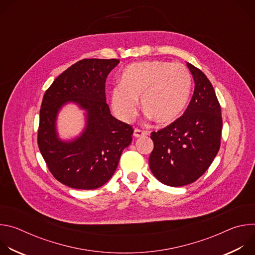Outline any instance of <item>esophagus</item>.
<instances>
[{
    "label": "esophagus",
    "instance_id": "1",
    "mask_svg": "<svg viewBox=\"0 0 255 255\" xmlns=\"http://www.w3.org/2000/svg\"><path fill=\"white\" fill-rule=\"evenodd\" d=\"M148 133L146 131H143V130H140V129H134L133 131V136L138 138V137H142V136H146Z\"/></svg>",
    "mask_w": 255,
    "mask_h": 255
}]
</instances>
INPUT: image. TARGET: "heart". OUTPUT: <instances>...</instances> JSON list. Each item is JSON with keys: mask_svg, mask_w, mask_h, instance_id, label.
Masks as SVG:
<instances>
[{"mask_svg": "<svg viewBox=\"0 0 255 255\" xmlns=\"http://www.w3.org/2000/svg\"><path fill=\"white\" fill-rule=\"evenodd\" d=\"M192 78L180 63L163 60H145L129 64L122 72L120 86L111 93L112 108L124 122L133 120L137 100L142 111L156 124L175 121L189 103Z\"/></svg>", "mask_w": 255, "mask_h": 255, "instance_id": "b5f03b06", "label": "heart"}]
</instances>
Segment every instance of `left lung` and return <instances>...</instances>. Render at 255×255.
<instances>
[{
  "label": "left lung",
  "mask_w": 255,
  "mask_h": 255,
  "mask_svg": "<svg viewBox=\"0 0 255 255\" xmlns=\"http://www.w3.org/2000/svg\"><path fill=\"white\" fill-rule=\"evenodd\" d=\"M195 82L184 115L152 132L154 148L149 166L160 183L183 187L194 183L213 162L220 148L221 107L211 82L202 70L187 62Z\"/></svg>",
  "instance_id": "8db88e82"
}]
</instances>
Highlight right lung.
I'll list each match as a JSON object with an SVG mask.
<instances>
[{"label":"right lung","mask_w":255,"mask_h":255,"mask_svg":"<svg viewBox=\"0 0 255 255\" xmlns=\"http://www.w3.org/2000/svg\"><path fill=\"white\" fill-rule=\"evenodd\" d=\"M119 62L80 60L58 76L44 94L38 147L53 176L69 188L94 190L105 185L132 142V127L114 118L106 103V79ZM68 102L85 110L86 126L80 136L65 141L58 137L56 119Z\"/></svg>","instance_id":"right-lung-1"}]
</instances>
